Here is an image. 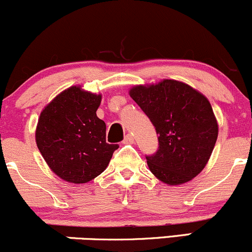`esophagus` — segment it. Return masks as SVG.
<instances>
[{
	"label": "esophagus",
	"mask_w": 252,
	"mask_h": 252,
	"mask_svg": "<svg viewBox=\"0 0 252 252\" xmlns=\"http://www.w3.org/2000/svg\"><path fill=\"white\" fill-rule=\"evenodd\" d=\"M133 141H134V138L132 134H127L125 137V139H124V143L125 144H131V143H133Z\"/></svg>",
	"instance_id": "esophagus-1"
}]
</instances>
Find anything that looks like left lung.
<instances>
[{"instance_id": "obj_1", "label": "left lung", "mask_w": 252, "mask_h": 252, "mask_svg": "<svg viewBox=\"0 0 252 252\" xmlns=\"http://www.w3.org/2000/svg\"><path fill=\"white\" fill-rule=\"evenodd\" d=\"M128 93L158 134L157 152L146 156L150 171L169 186L197 176L210 159L219 132L208 98L176 80L139 84Z\"/></svg>"}]
</instances>
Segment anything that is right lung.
I'll list each match as a JSON object with an SVG mask.
<instances>
[{
	"instance_id": "1",
	"label": "right lung",
	"mask_w": 252,
	"mask_h": 252,
	"mask_svg": "<svg viewBox=\"0 0 252 252\" xmlns=\"http://www.w3.org/2000/svg\"><path fill=\"white\" fill-rule=\"evenodd\" d=\"M102 95L72 86L45 106L35 141L49 168L66 182L81 185L106 170L118 144L106 143V124L97 118Z\"/></svg>"
}]
</instances>
